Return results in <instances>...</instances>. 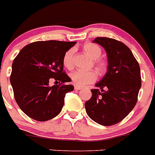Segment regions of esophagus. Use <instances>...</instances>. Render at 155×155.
Returning <instances> with one entry per match:
<instances>
[{
  "mask_svg": "<svg viewBox=\"0 0 155 155\" xmlns=\"http://www.w3.org/2000/svg\"><path fill=\"white\" fill-rule=\"evenodd\" d=\"M82 88V87L78 86V85H75V86H74L75 90H81Z\"/></svg>",
  "mask_w": 155,
  "mask_h": 155,
  "instance_id": "34e87169",
  "label": "esophagus"
}]
</instances>
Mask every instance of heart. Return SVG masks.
Here are the masks:
<instances>
[{
  "label": "heart",
  "instance_id": "b5f03b06",
  "mask_svg": "<svg viewBox=\"0 0 155 155\" xmlns=\"http://www.w3.org/2000/svg\"><path fill=\"white\" fill-rule=\"evenodd\" d=\"M83 50L85 54L91 58L94 59V66L100 75L103 74L107 70V62L104 59L100 58L102 54V49L98 45L93 43H86L84 44ZM75 49L73 48L68 49L63 56V64L64 68L71 70L73 67V56ZM70 79L74 85L84 86L87 84L93 83L97 79V73L94 70H76L70 73Z\"/></svg>",
  "mask_w": 155,
  "mask_h": 155
}]
</instances>
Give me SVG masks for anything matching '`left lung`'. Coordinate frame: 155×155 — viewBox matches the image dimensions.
<instances>
[{"mask_svg": "<svg viewBox=\"0 0 155 155\" xmlns=\"http://www.w3.org/2000/svg\"><path fill=\"white\" fill-rule=\"evenodd\" d=\"M93 42L106 50L109 65L105 76L95 85L101 90H91L85 110L94 121L111 126L122 121L136 106L142 85L140 65L124 43L108 37H97Z\"/></svg>", "mask_w": 155, "mask_h": 155, "instance_id": "obj_1", "label": "left lung"}]
</instances>
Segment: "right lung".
Listing matches in <instances>:
<instances>
[{
  "mask_svg": "<svg viewBox=\"0 0 155 155\" xmlns=\"http://www.w3.org/2000/svg\"><path fill=\"white\" fill-rule=\"evenodd\" d=\"M76 42L37 41L25 46L14 59L10 83L14 97L28 116L45 121L57 116L64 104L65 94L73 90L64 71L63 56ZM51 79L58 85L49 86Z\"/></svg>",
  "mask_w": 155,
  "mask_h": 155,
  "instance_id": "right-lung-1",
  "label": "right lung"
}]
</instances>
